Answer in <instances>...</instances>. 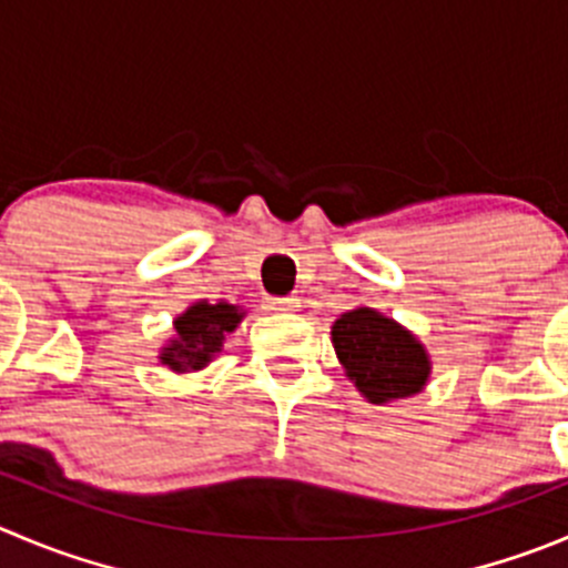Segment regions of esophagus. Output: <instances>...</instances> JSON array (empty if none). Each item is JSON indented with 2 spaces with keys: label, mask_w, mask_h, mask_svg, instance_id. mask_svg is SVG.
<instances>
[{
  "label": "esophagus",
  "mask_w": 568,
  "mask_h": 568,
  "mask_svg": "<svg viewBox=\"0 0 568 568\" xmlns=\"http://www.w3.org/2000/svg\"><path fill=\"white\" fill-rule=\"evenodd\" d=\"M270 312H278V315H290V312H298V298H267L264 301Z\"/></svg>",
  "instance_id": "1"
}]
</instances>
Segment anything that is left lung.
<instances>
[{
  "mask_svg": "<svg viewBox=\"0 0 568 568\" xmlns=\"http://www.w3.org/2000/svg\"><path fill=\"white\" fill-rule=\"evenodd\" d=\"M332 345L345 376L379 407L418 396L432 376L426 345L407 326L371 306L343 312L332 326Z\"/></svg>",
  "mask_w": 568,
  "mask_h": 568,
  "instance_id": "1",
  "label": "left lung"
}]
</instances>
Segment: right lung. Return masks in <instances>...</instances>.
<instances>
[{
	"instance_id": "add662e5",
	"label": "right lung",
	"mask_w": 568,
	"mask_h": 568,
	"mask_svg": "<svg viewBox=\"0 0 568 568\" xmlns=\"http://www.w3.org/2000/svg\"><path fill=\"white\" fill-rule=\"evenodd\" d=\"M247 310L229 301H194L172 321V337L159 351V362L172 374L203 371L223 351L225 337L245 321Z\"/></svg>"
}]
</instances>
